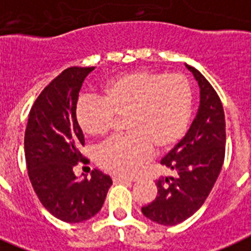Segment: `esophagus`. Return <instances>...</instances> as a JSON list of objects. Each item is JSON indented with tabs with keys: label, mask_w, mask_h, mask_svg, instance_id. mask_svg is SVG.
Returning a JSON list of instances; mask_svg holds the SVG:
<instances>
[{
	"label": "esophagus",
	"mask_w": 251,
	"mask_h": 251,
	"mask_svg": "<svg viewBox=\"0 0 251 251\" xmlns=\"http://www.w3.org/2000/svg\"><path fill=\"white\" fill-rule=\"evenodd\" d=\"M113 181L117 182V183H126V182H133V178L129 177H121V176H114Z\"/></svg>",
	"instance_id": "obj_1"
}]
</instances>
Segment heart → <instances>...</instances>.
Segmentation results:
<instances>
[{"label":"heart","mask_w":251,"mask_h":251,"mask_svg":"<svg viewBox=\"0 0 251 251\" xmlns=\"http://www.w3.org/2000/svg\"><path fill=\"white\" fill-rule=\"evenodd\" d=\"M192 113L190 80L181 73L134 70L105 83L102 97L86 95L76 101L75 118L83 133L102 137L117 117L128 133L118 136L97 151V163L118 176H132L154 155L185 136Z\"/></svg>","instance_id":"b5f03b06"}]
</instances>
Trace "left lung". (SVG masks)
I'll list each match as a JSON object with an SVG mask.
<instances>
[{"label":"left lung","instance_id":"8db88e82","mask_svg":"<svg viewBox=\"0 0 251 251\" xmlns=\"http://www.w3.org/2000/svg\"><path fill=\"white\" fill-rule=\"evenodd\" d=\"M200 87V106L191 127L161 164L178 172V177L156 179L158 196L142 206L152 222L175 226L200 209L222 169L226 154V121L218 93L198 69L187 65Z\"/></svg>","mask_w":251,"mask_h":251}]
</instances>
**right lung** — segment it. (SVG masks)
Instances as JSON below:
<instances>
[{
  "mask_svg": "<svg viewBox=\"0 0 251 251\" xmlns=\"http://www.w3.org/2000/svg\"><path fill=\"white\" fill-rule=\"evenodd\" d=\"M95 68L72 66L45 87L29 111L24 136L29 179L39 201L53 217L83 222L102 208L113 181L99 169L79 181L73 168L87 159L80 154L84 137L75 118L78 95Z\"/></svg>",
  "mask_w": 251,
  "mask_h": 251,
  "instance_id": "right-lung-1",
  "label": "right lung"
}]
</instances>
